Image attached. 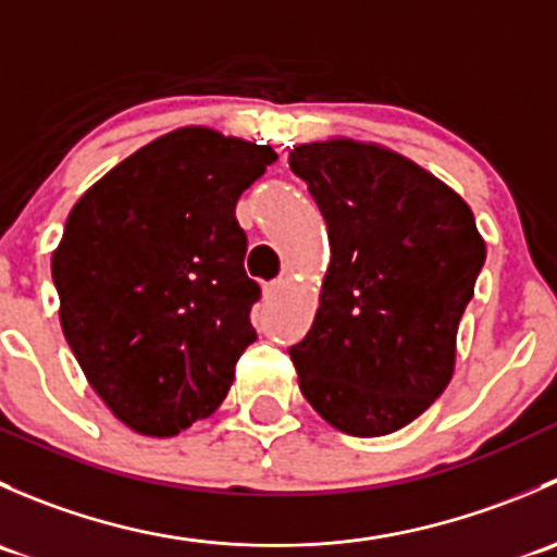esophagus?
Listing matches in <instances>:
<instances>
[{"mask_svg": "<svg viewBox=\"0 0 557 557\" xmlns=\"http://www.w3.org/2000/svg\"><path fill=\"white\" fill-rule=\"evenodd\" d=\"M288 274H280L277 280H272V283H267L263 285V296H267V299H274V296L280 294V290L285 288V285H288Z\"/></svg>", "mask_w": 557, "mask_h": 557, "instance_id": "1", "label": "esophagus"}]
</instances>
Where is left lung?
Listing matches in <instances>:
<instances>
[{"label":"left lung","instance_id":"8db88e82","mask_svg":"<svg viewBox=\"0 0 557 557\" xmlns=\"http://www.w3.org/2000/svg\"><path fill=\"white\" fill-rule=\"evenodd\" d=\"M288 164L331 243L312 329L288 347L299 387L334 429L391 434L450 383L485 243L455 190L377 145H299Z\"/></svg>","mask_w":557,"mask_h":557}]
</instances>
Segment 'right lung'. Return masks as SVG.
Instances as JSON below:
<instances>
[{
	"label": "right lung",
	"instance_id": "add662e5",
	"mask_svg": "<svg viewBox=\"0 0 557 557\" xmlns=\"http://www.w3.org/2000/svg\"><path fill=\"white\" fill-rule=\"evenodd\" d=\"M269 145L190 126L164 134L81 196L53 252L61 329L121 423L174 436L215 412L256 342L237 199Z\"/></svg>",
	"mask_w": 557,
	"mask_h": 557
}]
</instances>
